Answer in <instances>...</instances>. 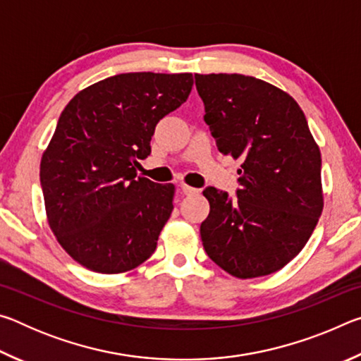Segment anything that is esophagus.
<instances>
[{
    "mask_svg": "<svg viewBox=\"0 0 361 361\" xmlns=\"http://www.w3.org/2000/svg\"><path fill=\"white\" fill-rule=\"evenodd\" d=\"M180 191L185 195H192L195 192H199V189H195L192 186H188V185H180Z\"/></svg>",
    "mask_w": 361,
    "mask_h": 361,
    "instance_id": "34e87169",
    "label": "esophagus"
}]
</instances>
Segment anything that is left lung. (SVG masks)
Listing matches in <instances>:
<instances>
[{
  "mask_svg": "<svg viewBox=\"0 0 361 361\" xmlns=\"http://www.w3.org/2000/svg\"><path fill=\"white\" fill-rule=\"evenodd\" d=\"M194 78L218 151L242 162L237 197L204 189V248L237 279L269 276L301 252L322 215L320 149L302 109L276 85L237 73Z\"/></svg>",
  "mask_w": 361,
  "mask_h": 361,
  "instance_id": "1",
  "label": "left lung"
}]
</instances>
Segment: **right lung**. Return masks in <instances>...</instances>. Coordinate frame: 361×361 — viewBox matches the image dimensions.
<instances>
[{
  "label": "right lung",
  "instance_id": "right-lung-1",
  "mask_svg": "<svg viewBox=\"0 0 361 361\" xmlns=\"http://www.w3.org/2000/svg\"><path fill=\"white\" fill-rule=\"evenodd\" d=\"M191 73H122L70 100L41 159L47 221L63 250L100 274L154 253L173 210V185L135 178L157 122L188 100Z\"/></svg>",
  "mask_w": 361,
  "mask_h": 361
}]
</instances>
